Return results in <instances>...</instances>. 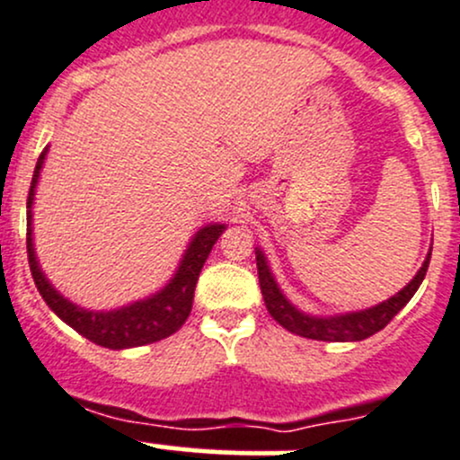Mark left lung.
Segmentation results:
<instances>
[{"label": "left lung", "instance_id": "obj_1", "mask_svg": "<svg viewBox=\"0 0 460 460\" xmlns=\"http://www.w3.org/2000/svg\"><path fill=\"white\" fill-rule=\"evenodd\" d=\"M254 254H257V272L263 304H266L268 313H270L277 324H281L290 333H297L308 340H322V342H360V340H367L374 333H378V331H383L407 306V302L413 297L418 286L425 279L427 266H429L431 259V248L427 252L422 266L413 275V279L402 290H398V293L391 295L385 302L376 304V306L362 308V311L333 313V315H315V313H306L299 306H295L286 297L284 290L279 288V284H277L261 245L254 248Z\"/></svg>", "mask_w": 460, "mask_h": 460}]
</instances>
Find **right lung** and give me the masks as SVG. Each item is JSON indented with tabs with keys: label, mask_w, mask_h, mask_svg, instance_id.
<instances>
[{
	"label": "right lung",
	"mask_w": 460,
	"mask_h": 460,
	"mask_svg": "<svg viewBox=\"0 0 460 460\" xmlns=\"http://www.w3.org/2000/svg\"><path fill=\"white\" fill-rule=\"evenodd\" d=\"M49 145L40 154L38 165H35L33 181H31L29 203H26V250H29V266L33 275L35 286L44 302L49 304L53 313L60 317L65 324L84 335L93 344H100L104 349H134L143 344L158 342L163 338H170L172 333L181 329L192 311L194 288H197L199 275L210 254L212 245L217 243L224 230L228 228L221 221L201 226L192 234L190 243L185 245L181 261L176 266L174 275L170 277L163 288L156 293L147 295L143 299L125 304V306L109 308V311H95V308H84L80 304L71 302L69 297L60 293L47 272L40 266V259L35 254V239H33V206H35V190H38L40 174H42L44 161H47Z\"/></svg>",
	"instance_id": "right-lung-1"
}]
</instances>
